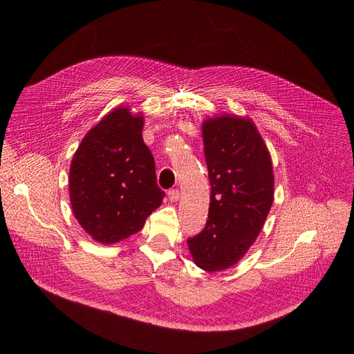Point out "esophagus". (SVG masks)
<instances>
[{
	"label": "esophagus",
	"mask_w": 354,
	"mask_h": 354,
	"mask_svg": "<svg viewBox=\"0 0 354 354\" xmlns=\"http://www.w3.org/2000/svg\"><path fill=\"white\" fill-rule=\"evenodd\" d=\"M167 196H169L171 202H178L180 199V192L178 189H171L167 192Z\"/></svg>",
	"instance_id": "34e87169"
}]
</instances>
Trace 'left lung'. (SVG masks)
<instances>
[{
	"label": "left lung",
	"mask_w": 354,
	"mask_h": 354,
	"mask_svg": "<svg viewBox=\"0 0 354 354\" xmlns=\"http://www.w3.org/2000/svg\"><path fill=\"white\" fill-rule=\"evenodd\" d=\"M211 182L207 227L188 239L196 267L224 271L243 258L261 232L274 201L268 147L250 118L218 115L202 122Z\"/></svg>",
	"instance_id": "left-lung-1"
}]
</instances>
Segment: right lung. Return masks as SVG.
I'll return each instance as SVG.
<instances>
[{"label": "right lung", "mask_w": 354, "mask_h": 354, "mask_svg": "<svg viewBox=\"0 0 354 354\" xmlns=\"http://www.w3.org/2000/svg\"><path fill=\"white\" fill-rule=\"evenodd\" d=\"M145 118L119 106L93 126L68 172L74 218L99 244H116L139 232L162 205L155 160L143 142Z\"/></svg>", "instance_id": "right-lung-1"}]
</instances>
